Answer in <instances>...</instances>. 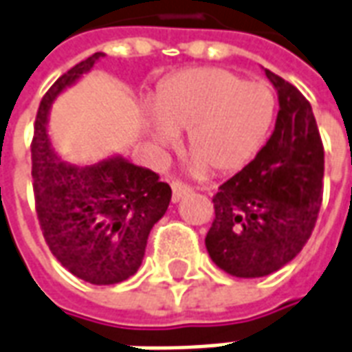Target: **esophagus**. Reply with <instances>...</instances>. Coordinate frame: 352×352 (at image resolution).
Instances as JSON below:
<instances>
[{"label":"esophagus","instance_id":"34e87169","mask_svg":"<svg viewBox=\"0 0 352 352\" xmlns=\"http://www.w3.org/2000/svg\"><path fill=\"white\" fill-rule=\"evenodd\" d=\"M171 192H173V194H171V201H173V203H179L184 195L192 192V188L186 186V184H182V182H171Z\"/></svg>","mask_w":352,"mask_h":352}]
</instances>
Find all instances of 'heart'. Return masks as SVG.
<instances>
[{
    "instance_id": "obj_1",
    "label": "heart",
    "mask_w": 352,
    "mask_h": 352,
    "mask_svg": "<svg viewBox=\"0 0 352 352\" xmlns=\"http://www.w3.org/2000/svg\"><path fill=\"white\" fill-rule=\"evenodd\" d=\"M275 114L277 96L267 82H248L221 68L184 69L158 87L146 133L164 149L186 131L192 173L232 175L264 147Z\"/></svg>"
}]
</instances>
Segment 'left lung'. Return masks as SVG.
Returning a JSON list of instances; mask_svg holds the SVG:
<instances>
[{"label":"left lung","instance_id":"1","mask_svg":"<svg viewBox=\"0 0 352 352\" xmlns=\"http://www.w3.org/2000/svg\"><path fill=\"white\" fill-rule=\"evenodd\" d=\"M278 96L275 131L256 157L214 195L206 251L232 277L278 272L301 253L318 219L323 144L312 107L294 85L264 69Z\"/></svg>","mask_w":352,"mask_h":352}]
</instances>
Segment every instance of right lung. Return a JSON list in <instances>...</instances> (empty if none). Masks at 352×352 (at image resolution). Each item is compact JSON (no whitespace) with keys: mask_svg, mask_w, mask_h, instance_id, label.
<instances>
[{"mask_svg":"<svg viewBox=\"0 0 352 352\" xmlns=\"http://www.w3.org/2000/svg\"><path fill=\"white\" fill-rule=\"evenodd\" d=\"M103 57L94 53L55 80L40 103L31 146L36 214L51 253L75 277L98 286L122 283L138 272L153 225L171 201V188L155 171L122 155L77 166L53 149L51 104Z\"/></svg>","mask_w":352,"mask_h":352,"instance_id":"add662e5","label":"right lung"}]
</instances>
